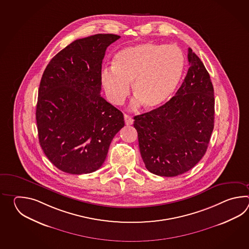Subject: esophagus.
Wrapping results in <instances>:
<instances>
[{"label":"esophagus","instance_id":"obj_1","mask_svg":"<svg viewBox=\"0 0 249 249\" xmlns=\"http://www.w3.org/2000/svg\"><path fill=\"white\" fill-rule=\"evenodd\" d=\"M124 123H125L126 125H131V124H132L133 119H132V117H130V116H128L126 114H124Z\"/></svg>","mask_w":249,"mask_h":249}]
</instances>
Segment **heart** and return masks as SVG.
Here are the masks:
<instances>
[{"instance_id": "heart-1", "label": "heart", "mask_w": 249, "mask_h": 249, "mask_svg": "<svg viewBox=\"0 0 249 249\" xmlns=\"http://www.w3.org/2000/svg\"><path fill=\"white\" fill-rule=\"evenodd\" d=\"M184 66V55L177 46L143 42L124 48L115 55L113 68L101 71V85L107 100L120 105L133 83L136 98L132 107L142 104L146 109L155 110L175 94Z\"/></svg>"}]
</instances>
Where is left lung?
Listing matches in <instances>:
<instances>
[{
  "instance_id": "obj_1",
  "label": "left lung",
  "mask_w": 249,
  "mask_h": 249,
  "mask_svg": "<svg viewBox=\"0 0 249 249\" xmlns=\"http://www.w3.org/2000/svg\"><path fill=\"white\" fill-rule=\"evenodd\" d=\"M190 68L175 95L133 117L140 151L154 175L173 177L193 168L207 152L214 123V93L200 58L188 50Z\"/></svg>"
}]
</instances>
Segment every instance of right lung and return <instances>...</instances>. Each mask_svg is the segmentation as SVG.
Wrapping results in <instances>:
<instances>
[{"label":"right lung","instance_id":"obj_1","mask_svg":"<svg viewBox=\"0 0 249 249\" xmlns=\"http://www.w3.org/2000/svg\"><path fill=\"white\" fill-rule=\"evenodd\" d=\"M120 36L77 39L55 55L42 74L36 105L39 143L58 169L90 174L106 159L124 115L101 97V64Z\"/></svg>","mask_w":249,"mask_h":249}]
</instances>
